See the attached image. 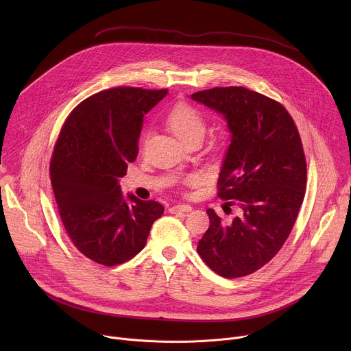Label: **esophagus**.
<instances>
[{
    "label": "esophagus",
    "mask_w": 351,
    "mask_h": 351,
    "mask_svg": "<svg viewBox=\"0 0 351 351\" xmlns=\"http://www.w3.org/2000/svg\"><path fill=\"white\" fill-rule=\"evenodd\" d=\"M171 213H190L191 211V207L187 206V204H178V206H173L169 208Z\"/></svg>",
    "instance_id": "esophagus-1"
}]
</instances>
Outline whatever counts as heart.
I'll use <instances>...</instances> for the list:
<instances>
[{
    "label": "heart",
    "instance_id": "1",
    "mask_svg": "<svg viewBox=\"0 0 351 351\" xmlns=\"http://www.w3.org/2000/svg\"><path fill=\"white\" fill-rule=\"evenodd\" d=\"M171 130L184 143L193 137H203L206 122L195 108L187 104H178L171 110L167 118Z\"/></svg>",
    "mask_w": 351,
    "mask_h": 351
}]
</instances>
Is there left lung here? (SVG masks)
<instances>
[{
    "label": "left lung",
    "instance_id": "left-lung-1",
    "mask_svg": "<svg viewBox=\"0 0 351 351\" xmlns=\"http://www.w3.org/2000/svg\"><path fill=\"white\" fill-rule=\"evenodd\" d=\"M191 99L223 115L230 144L218 195L237 204L230 223L207 210L210 228L197 252L218 275L233 279L268 264L289 237L303 204L307 165L293 118L282 104L245 87H214Z\"/></svg>",
    "mask_w": 351,
    "mask_h": 351
}]
</instances>
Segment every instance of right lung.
Instances as JSON below:
<instances>
[{"mask_svg": "<svg viewBox=\"0 0 351 351\" xmlns=\"http://www.w3.org/2000/svg\"><path fill=\"white\" fill-rule=\"evenodd\" d=\"M168 90L114 87L82 101L56 143L49 176L60 217L72 243L94 263L114 267L147 243L164 207L123 197L119 178L138 153L144 115Z\"/></svg>", "mask_w": 351, "mask_h": 351, "instance_id": "add662e5", "label": "right lung"}]
</instances>
